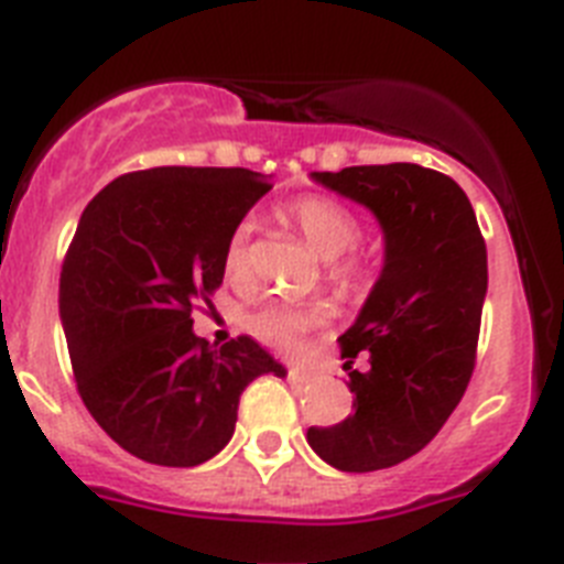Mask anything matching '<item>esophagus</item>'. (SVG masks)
Here are the masks:
<instances>
[{
	"instance_id": "esophagus-1",
	"label": "esophagus",
	"mask_w": 564,
	"mask_h": 564,
	"mask_svg": "<svg viewBox=\"0 0 564 564\" xmlns=\"http://www.w3.org/2000/svg\"><path fill=\"white\" fill-rule=\"evenodd\" d=\"M289 377L297 383H310V380H315V371L303 369V366H289Z\"/></svg>"
}]
</instances>
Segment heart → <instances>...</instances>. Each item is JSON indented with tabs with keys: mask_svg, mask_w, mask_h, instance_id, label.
Masks as SVG:
<instances>
[{
	"mask_svg": "<svg viewBox=\"0 0 564 564\" xmlns=\"http://www.w3.org/2000/svg\"><path fill=\"white\" fill-rule=\"evenodd\" d=\"M289 221L295 224L303 241L310 243L323 261L332 263V278L343 289H355L366 283V267L355 258L337 261L349 252L360 238V224L349 207H343L340 200L323 198V195H306L297 198L286 209ZM254 224L241 221L229 235L227 247H224V272L229 278H243L249 269V238H252ZM326 317L323 306H267L258 310L249 317V329L261 337L263 343L275 346V349H295L301 343L303 332L321 323Z\"/></svg>",
	"mask_w": 564,
	"mask_h": 564,
	"instance_id": "obj_1",
	"label": "heart"
}]
</instances>
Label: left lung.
Masks as SVG:
<instances>
[{
  "mask_svg": "<svg viewBox=\"0 0 564 564\" xmlns=\"http://www.w3.org/2000/svg\"><path fill=\"white\" fill-rule=\"evenodd\" d=\"M312 181L375 215L383 269L340 335L355 411L310 429L312 452L340 471H380L434 440L463 400L488 292V252L457 181L420 164L346 166Z\"/></svg>",
  "mask_w": 564,
  "mask_h": 564,
  "instance_id": "1",
  "label": "left lung"
}]
</instances>
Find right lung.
<instances>
[{"label": "right lung", "instance_id": "1", "mask_svg": "<svg viewBox=\"0 0 564 564\" xmlns=\"http://www.w3.org/2000/svg\"><path fill=\"white\" fill-rule=\"evenodd\" d=\"M272 175L155 166L107 184L78 218L58 278V317L78 394L133 457L207 463L232 440L241 391L286 369L252 337L221 349L193 306L224 281V247Z\"/></svg>", "mask_w": 564, "mask_h": 564}]
</instances>
